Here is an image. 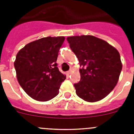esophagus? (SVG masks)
Returning a JSON list of instances; mask_svg holds the SVG:
<instances>
[{"label": "esophagus", "mask_w": 134, "mask_h": 134, "mask_svg": "<svg viewBox=\"0 0 134 134\" xmlns=\"http://www.w3.org/2000/svg\"><path fill=\"white\" fill-rule=\"evenodd\" d=\"M67 73L68 74V75H70V74L71 73V70H70V71H67Z\"/></svg>", "instance_id": "1"}]
</instances>
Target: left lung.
<instances>
[{"label": "left lung", "mask_w": 134, "mask_h": 134, "mask_svg": "<svg viewBox=\"0 0 134 134\" xmlns=\"http://www.w3.org/2000/svg\"><path fill=\"white\" fill-rule=\"evenodd\" d=\"M67 40L82 67L80 81L74 84L76 95L88 102L102 100L118 82L122 67L120 54L93 36H74Z\"/></svg>", "instance_id": "8db88e82"}]
</instances>
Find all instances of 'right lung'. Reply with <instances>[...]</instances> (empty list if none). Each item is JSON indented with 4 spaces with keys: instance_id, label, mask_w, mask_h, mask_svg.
I'll return each mask as SVG.
<instances>
[{
    "instance_id": "1",
    "label": "right lung",
    "mask_w": 134,
    "mask_h": 134,
    "mask_svg": "<svg viewBox=\"0 0 134 134\" xmlns=\"http://www.w3.org/2000/svg\"><path fill=\"white\" fill-rule=\"evenodd\" d=\"M64 41V37L40 38L17 54L14 67L18 82L32 99L46 102L59 93L66 76L59 71L56 61Z\"/></svg>"
}]
</instances>
